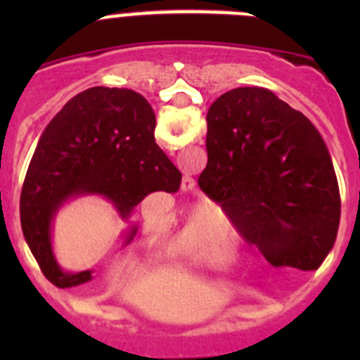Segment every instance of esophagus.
<instances>
[{
  "mask_svg": "<svg viewBox=\"0 0 360 360\" xmlns=\"http://www.w3.org/2000/svg\"><path fill=\"white\" fill-rule=\"evenodd\" d=\"M181 188H183L184 191H191V190H193V188H195V179H193V177L188 176V174H186V176L183 177V186H181Z\"/></svg>",
  "mask_w": 360,
  "mask_h": 360,
  "instance_id": "1",
  "label": "esophagus"
}]
</instances>
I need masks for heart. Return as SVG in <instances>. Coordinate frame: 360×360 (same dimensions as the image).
Masks as SVG:
<instances>
[{"label":"heart","instance_id":"b5f03b06","mask_svg":"<svg viewBox=\"0 0 360 360\" xmlns=\"http://www.w3.org/2000/svg\"><path fill=\"white\" fill-rule=\"evenodd\" d=\"M226 237L224 223L212 228L210 223L190 221L174 238L172 252L195 263H214L226 244Z\"/></svg>","mask_w":360,"mask_h":360}]
</instances>
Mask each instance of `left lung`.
<instances>
[{
  "mask_svg": "<svg viewBox=\"0 0 360 360\" xmlns=\"http://www.w3.org/2000/svg\"><path fill=\"white\" fill-rule=\"evenodd\" d=\"M198 186L274 266L317 270L340 226V188L314 123L268 89L240 86L207 112Z\"/></svg>",
  "mask_w": 360,
  "mask_h": 360,
  "instance_id": "obj_1",
  "label": "left lung"
}]
</instances>
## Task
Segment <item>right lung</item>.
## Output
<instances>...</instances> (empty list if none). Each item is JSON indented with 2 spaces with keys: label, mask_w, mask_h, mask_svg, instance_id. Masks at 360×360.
Listing matches in <instances>:
<instances>
[{
  "label": "right lung",
  "mask_w": 360,
  "mask_h": 360,
  "mask_svg": "<svg viewBox=\"0 0 360 360\" xmlns=\"http://www.w3.org/2000/svg\"><path fill=\"white\" fill-rule=\"evenodd\" d=\"M153 108L129 89L94 86L68 101L43 130L20 193V224L43 275L75 288L92 271L66 274L52 250V221L69 198L101 195L123 219L153 191L176 193L181 172L155 143ZM137 228L127 235V244Z\"/></svg>",
  "instance_id": "1"
}]
</instances>
